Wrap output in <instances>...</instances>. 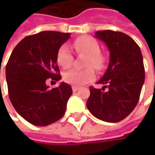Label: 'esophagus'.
Instances as JSON below:
<instances>
[{"mask_svg":"<svg viewBox=\"0 0 155 155\" xmlns=\"http://www.w3.org/2000/svg\"><path fill=\"white\" fill-rule=\"evenodd\" d=\"M72 89H73V91H74V92H76L80 88H79V87H76V86H73Z\"/></svg>","mask_w":155,"mask_h":155,"instance_id":"esophagus-1","label":"esophagus"}]
</instances>
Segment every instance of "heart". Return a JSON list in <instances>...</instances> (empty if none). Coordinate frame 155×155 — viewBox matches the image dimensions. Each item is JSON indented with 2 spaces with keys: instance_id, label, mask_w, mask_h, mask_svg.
<instances>
[{
  "instance_id": "heart-1",
  "label": "heart",
  "mask_w": 155,
  "mask_h": 155,
  "mask_svg": "<svg viewBox=\"0 0 155 155\" xmlns=\"http://www.w3.org/2000/svg\"><path fill=\"white\" fill-rule=\"evenodd\" d=\"M74 47L77 53L88 54L86 66H92L97 70H101L105 66V56L100 52V46L96 39L91 37H80L74 42ZM74 56L70 48L64 45L60 47L56 54L57 64L66 69L73 64ZM95 77V73L92 68L89 67L83 70L72 69L64 74V81L74 86H81L91 81Z\"/></svg>"
}]
</instances>
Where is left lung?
Returning <instances> with one entry per match:
<instances>
[{"label":"left lung","mask_w":155,"mask_h":155,"mask_svg":"<svg viewBox=\"0 0 155 155\" xmlns=\"http://www.w3.org/2000/svg\"><path fill=\"white\" fill-rule=\"evenodd\" d=\"M95 37L109 50L108 67L98 83L101 89L90 88L87 108L97 118L116 123L126 118L136 108L144 82V67L141 49L125 33L97 31Z\"/></svg>","instance_id":"8db88e82"}]
</instances>
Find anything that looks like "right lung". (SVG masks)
Instances as JSON below:
<instances>
[{"label": "right lung", "instance_id": "1", "mask_svg": "<svg viewBox=\"0 0 155 155\" xmlns=\"http://www.w3.org/2000/svg\"><path fill=\"white\" fill-rule=\"evenodd\" d=\"M70 33L42 31L24 38L13 49L6 65L9 97L16 111L28 122L38 127L59 120L65 113L72 87L61 82L54 89L48 78L61 75L56 54L70 38Z\"/></svg>", "mask_w": 155, "mask_h": 155}]
</instances>
